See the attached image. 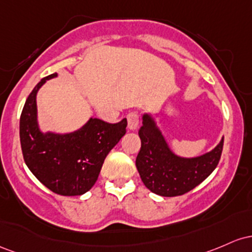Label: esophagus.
<instances>
[{"instance_id": "esophagus-1", "label": "esophagus", "mask_w": 252, "mask_h": 252, "mask_svg": "<svg viewBox=\"0 0 252 252\" xmlns=\"http://www.w3.org/2000/svg\"><path fill=\"white\" fill-rule=\"evenodd\" d=\"M138 125H139V118H138L137 113H129L127 115V127L129 131H135Z\"/></svg>"}]
</instances>
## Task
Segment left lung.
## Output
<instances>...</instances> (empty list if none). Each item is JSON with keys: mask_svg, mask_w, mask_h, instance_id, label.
Masks as SVG:
<instances>
[{"mask_svg": "<svg viewBox=\"0 0 252 252\" xmlns=\"http://www.w3.org/2000/svg\"><path fill=\"white\" fill-rule=\"evenodd\" d=\"M141 119V148L135 166L145 187L152 193L166 197L183 195L199 186L217 168L224 137L216 148L201 156L182 157L172 151L151 113H144Z\"/></svg>", "mask_w": 252, "mask_h": 252, "instance_id": "left-lung-1", "label": "left lung"}]
</instances>
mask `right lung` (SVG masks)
I'll return each instance as SVG.
<instances>
[{
  "mask_svg": "<svg viewBox=\"0 0 252 252\" xmlns=\"http://www.w3.org/2000/svg\"><path fill=\"white\" fill-rule=\"evenodd\" d=\"M57 73L42 78L25 102L20 118L22 155L31 172L53 193L83 195L95 185L104 158L126 133L127 120L108 124L89 118L73 132H42L38 123L36 94Z\"/></svg>",
  "mask_w": 252,
  "mask_h": 252,
  "instance_id": "right-lung-1",
  "label": "right lung"
}]
</instances>
